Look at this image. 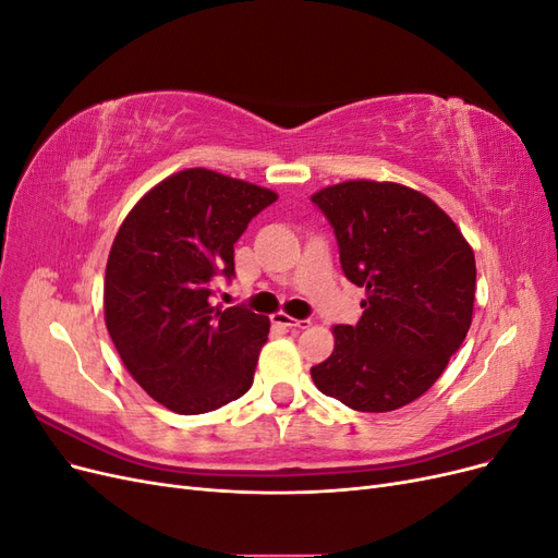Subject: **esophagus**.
I'll return each mask as SVG.
<instances>
[{
    "mask_svg": "<svg viewBox=\"0 0 558 558\" xmlns=\"http://www.w3.org/2000/svg\"><path fill=\"white\" fill-rule=\"evenodd\" d=\"M272 320H275V324L283 326V328H289V330H305V328H310V320L293 318V316L283 314V312H277V314L272 316Z\"/></svg>",
    "mask_w": 558,
    "mask_h": 558,
    "instance_id": "esophagus-1",
    "label": "esophagus"
}]
</instances>
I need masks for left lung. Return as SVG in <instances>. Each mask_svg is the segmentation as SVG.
I'll return each mask as SVG.
<instances>
[{
    "instance_id": "1",
    "label": "left lung",
    "mask_w": 558,
    "mask_h": 558,
    "mask_svg": "<svg viewBox=\"0 0 558 558\" xmlns=\"http://www.w3.org/2000/svg\"><path fill=\"white\" fill-rule=\"evenodd\" d=\"M365 289L356 326L312 367L320 393L356 412H393L424 396L463 344L475 307V253L449 214L410 185L353 179L312 195Z\"/></svg>"
}]
</instances>
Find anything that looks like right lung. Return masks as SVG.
Masks as SVG:
<instances>
[{"instance_id":"right-lung-1","label":"right lung","mask_w":558,"mask_h":558,"mask_svg":"<svg viewBox=\"0 0 558 558\" xmlns=\"http://www.w3.org/2000/svg\"><path fill=\"white\" fill-rule=\"evenodd\" d=\"M279 195L191 167L154 185L116 232L105 275V324L132 379L177 414L242 398L269 318L211 307L216 277L234 275V242Z\"/></svg>"}]
</instances>
